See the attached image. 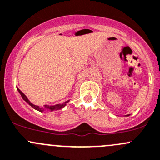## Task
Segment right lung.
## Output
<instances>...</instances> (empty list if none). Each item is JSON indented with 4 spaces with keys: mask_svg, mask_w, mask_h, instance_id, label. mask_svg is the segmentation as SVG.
I'll return each instance as SVG.
<instances>
[{
    "mask_svg": "<svg viewBox=\"0 0 160 160\" xmlns=\"http://www.w3.org/2000/svg\"><path fill=\"white\" fill-rule=\"evenodd\" d=\"M18 92L20 93V94H21V96H22V98H23V100L26 101V102H27V103L29 104L31 107H32L33 108H35V109L38 110V111H40V112H43V110H44L43 109V108H40V107H38L37 105H32V104L31 103L29 100H28V98H26V96L25 95V94H23V93L19 89H18ZM68 102H69V101H67V102H63L62 104H58V105H44V108H48V109H50L51 111H53V110L58 109V108H62V107H64Z\"/></svg>",
    "mask_w": 160,
    "mask_h": 160,
    "instance_id": "obj_1",
    "label": "right lung"
}]
</instances>
